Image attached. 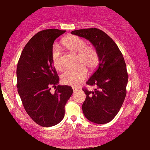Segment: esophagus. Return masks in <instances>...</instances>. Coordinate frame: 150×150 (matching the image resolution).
I'll list each match as a JSON object with an SVG mask.
<instances>
[{
  "instance_id": "esophagus-1",
  "label": "esophagus",
  "mask_w": 150,
  "mask_h": 150,
  "mask_svg": "<svg viewBox=\"0 0 150 150\" xmlns=\"http://www.w3.org/2000/svg\"><path fill=\"white\" fill-rule=\"evenodd\" d=\"M77 91H78V88H74V87L73 88V91H74V92H76Z\"/></svg>"
}]
</instances>
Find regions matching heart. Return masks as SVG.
I'll list each match as a JSON object with an SVG mask.
<instances>
[{
	"instance_id": "obj_1",
	"label": "heart",
	"mask_w": 150,
	"mask_h": 150,
	"mask_svg": "<svg viewBox=\"0 0 150 150\" xmlns=\"http://www.w3.org/2000/svg\"><path fill=\"white\" fill-rule=\"evenodd\" d=\"M62 45L69 52L78 54V63L81 66L76 69L66 70L62 74V82L66 85L76 86L86 79L88 76V71L84 66L89 69L96 68L99 63V54L96 47L87 45V42L85 40L76 36L66 37L62 40ZM52 62L55 69H62L61 52L57 44H54L52 47Z\"/></svg>"
}]
</instances>
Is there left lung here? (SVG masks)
<instances>
[{
    "label": "left lung",
    "mask_w": 150,
    "mask_h": 150,
    "mask_svg": "<svg viewBox=\"0 0 150 150\" xmlns=\"http://www.w3.org/2000/svg\"><path fill=\"white\" fill-rule=\"evenodd\" d=\"M71 33L88 40L99 54L98 68L86 82L97 88L83 89L86 96L83 112L93 123L107 124L116 117L126 98L128 76L124 58L115 42L102 30L91 28Z\"/></svg>",
    "instance_id": "left-lung-1"
}]
</instances>
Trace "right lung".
<instances>
[{"instance_id":"right-lung-1","label":"right lung","mask_w":150,"mask_h":150,"mask_svg":"<svg viewBox=\"0 0 150 150\" xmlns=\"http://www.w3.org/2000/svg\"><path fill=\"white\" fill-rule=\"evenodd\" d=\"M66 31L45 29L35 34L23 49L17 67V88L26 113L37 124L50 127L64 117V107L73 93L59 83L52 62L54 40ZM51 87L56 90L50 92Z\"/></svg>"}]
</instances>
